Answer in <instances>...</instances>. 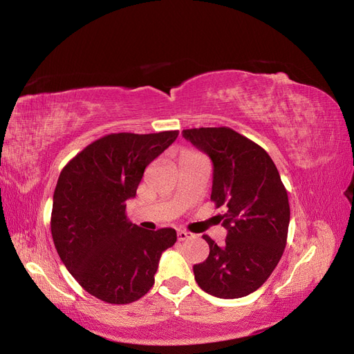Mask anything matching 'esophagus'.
Listing matches in <instances>:
<instances>
[{
  "label": "esophagus",
  "mask_w": 354,
  "mask_h": 354,
  "mask_svg": "<svg viewBox=\"0 0 354 354\" xmlns=\"http://www.w3.org/2000/svg\"><path fill=\"white\" fill-rule=\"evenodd\" d=\"M177 237L180 241H185V240H190L194 237V234L189 233V231H185V230H178L177 231Z\"/></svg>",
  "instance_id": "obj_1"
}]
</instances>
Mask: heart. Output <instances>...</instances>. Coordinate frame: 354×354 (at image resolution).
Returning <instances> with one entry per match:
<instances>
[{"label":"heart","instance_id":"b5f03b06","mask_svg":"<svg viewBox=\"0 0 354 354\" xmlns=\"http://www.w3.org/2000/svg\"><path fill=\"white\" fill-rule=\"evenodd\" d=\"M189 155H192V153H189Z\"/></svg>","mask_w":354,"mask_h":354}]
</instances>
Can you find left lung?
I'll list each match as a JSON object with an SVG mask.
<instances>
[{"label": "left lung", "mask_w": 354, "mask_h": 354, "mask_svg": "<svg viewBox=\"0 0 354 354\" xmlns=\"http://www.w3.org/2000/svg\"><path fill=\"white\" fill-rule=\"evenodd\" d=\"M183 138L211 158V201L225 206L223 246L203 236L209 256L193 266L198 286L219 299L258 290L281 259L288 233L287 190L271 156L228 127L183 130Z\"/></svg>", "instance_id": "obj_1"}]
</instances>
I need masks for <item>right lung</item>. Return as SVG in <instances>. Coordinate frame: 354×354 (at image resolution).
<instances>
[{
    "instance_id": "add662e5",
    "label": "right lung",
    "mask_w": 354,
    "mask_h": 354,
    "mask_svg": "<svg viewBox=\"0 0 354 354\" xmlns=\"http://www.w3.org/2000/svg\"><path fill=\"white\" fill-rule=\"evenodd\" d=\"M177 136L178 130L106 135L58 177L51 215L55 249L76 281L102 301L127 304L148 293L162 252L177 240L174 228L148 231L126 216L145 168Z\"/></svg>"
}]
</instances>
